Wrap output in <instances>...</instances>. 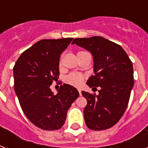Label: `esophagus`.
<instances>
[{
    "label": "esophagus",
    "mask_w": 148,
    "mask_h": 148,
    "mask_svg": "<svg viewBox=\"0 0 148 148\" xmlns=\"http://www.w3.org/2000/svg\"><path fill=\"white\" fill-rule=\"evenodd\" d=\"M78 92H79V94H80V95H81V89H78Z\"/></svg>",
    "instance_id": "esophagus-1"
}]
</instances>
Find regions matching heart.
<instances>
[{
	"label": "heart",
	"mask_w": 148,
	"mask_h": 148,
	"mask_svg": "<svg viewBox=\"0 0 148 148\" xmlns=\"http://www.w3.org/2000/svg\"><path fill=\"white\" fill-rule=\"evenodd\" d=\"M84 53H85V51H78L77 55H80ZM84 77L83 74L77 73V72L71 73L66 77V79H65V81L67 84H69L72 86H75V87L81 86L84 82Z\"/></svg>",
	"instance_id": "obj_1"
}]
</instances>
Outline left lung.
<instances>
[{"instance_id": "1", "label": "left lung", "mask_w": 148, "mask_h": 148, "mask_svg": "<svg viewBox=\"0 0 148 148\" xmlns=\"http://www.w3.org/2000/svg\"><path fill=\"white\" fill-rule=\"evenodd\" d=\"M72 44L92 53L95 74L87 84L100 87L98 95L82 91L88 101L84 109L86 125L93 131L110 128L119 121L128 104L134 84L132 62L119 45L102 37L76 38Z\"/></svg>"}]
</instances>
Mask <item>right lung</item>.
Masks as SVG:
<instances>
[{
	"mask_svg": "<svg viewBox=\"0 0 148 148\" xmlns=\"http://www.w3.org/2000/svg\"><path fill=\"white\" fill-rule=\"evenodd\" d=\"M73 38L45 39L24 51L14 67V90L30 121L39 128L55 131L64 125L67 110L79 97L73 86L64 84L57 95L50 86L59 78L60 54Z\"/></svg>",
	"mask_w": 148,
	"mask_h": 148,
	"instance_id": "right-lung-1",
	"label": "right lung"
}]
</instances>
